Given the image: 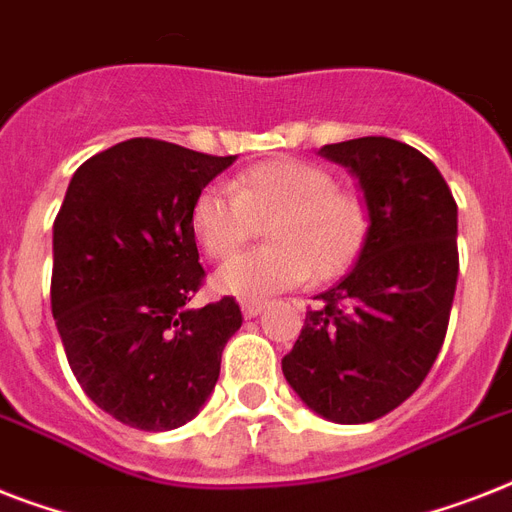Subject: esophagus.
I'll list each match as a JSON object with an SVG mask.
<instances>
[{
    "mask_svg": "<svg viewBox=\"0 0 512 512\" xmlns=\"http://www.w3.org/2000/svg\"><path fill=\"white\" fill-rule=\"evenodd\" d=\"M263 308H265V300H244V303H241V311H244L247 319H255L257 313H263Z\"/></svg>",
    "mask_w": 512,
    "mask_h": 512,
    "instance_id": "1",
    "label": "esophagus"
}]
</instances>
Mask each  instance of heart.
<instances>
[{
	"mask_svg": "<svg viewBox=\"0 0 512 512\" xmlns=\"http://www.w3.org/2000/svg\"><path fill=\"white\" fill-rule=\"evenodd\" d=\"M265 223L268 247L225 263L212 279L217 292L265 300L311 276L340 279L364 249L369 209L332 172L292 156L255 164L231 185H207L191 204L193 236L215 260L236 255Z\"/></svg>",
	"mask_w": 512,
	"mask_h": 512,
	"instance_id": "1",
	"label": "heart"
}]
</instances>
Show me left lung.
<instances>
[{
    "mask_svg": "<svg viewBox=\"0 0 512 512\" xmlns=\"http://www.w3.org/2000/svg\"><path fill=\"white\" fill-rule=\"evenodd\" d=\"M361 183L369 233L358 263L305 313L284 377L340 425L380 420L428 377L444 345L460 255L457 201L436 164L393 138L321 148Z\"/></svg>",
    "mask_w": 512,
    "mask_h": 512,
    "instance_id": "8db88e82",
    "label": "left lung"
}]
</instances>
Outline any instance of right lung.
Segmentation results:
<instances>
[{
    "label": "right lung",
    "instance_id": "right-lung-1",
    "mask_svg": "<svg viewBox=\"0 0 512 512\" xmlns=\"http://www.w3.org/2000/svg\"><path fill=\"white\" fill-rule=\"evenodd\" d=\"M236 156L132 138L79 167L52 225V316L95 404L138 430L193 420L241 308H191L204 284L191 204Z\"/></svg>",
    "mask_w": 512,
    "mask_h": 512
}]
</instances>
